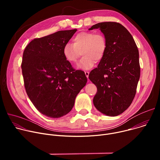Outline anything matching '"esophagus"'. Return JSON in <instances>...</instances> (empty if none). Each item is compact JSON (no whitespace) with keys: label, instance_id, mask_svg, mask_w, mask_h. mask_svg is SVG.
Instances as JSON below:
<instances>
[{"label":"esophagus","instance_id":"1","mask_svg":"<svg viewBox=\"0 0 160 160\" xmlns=\"http://www.w3.org/2000/svg\"><path fill=\"white\" fill-rule=\"evenodd\" d=\"M85 76L87 77V78H88V75H89V72H85Z\"/></svg>","mask_w":160,"mask_h":160}]
</instances>
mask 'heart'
I'll use <instances>...</instances> for the list:
<instances>
[{
    "instance_id": "obj_1",
    "label": "heart",
    "mask_w": 160,
    "mask_h": 160,
    "mask_svg": "<svg viewBox=\"0 0 160 160\" xmlns=\"http://www.w3.org/2000/svg\"><path fill=\"white\" fill-rule=\"evenodd\" d=\"M73 42L64 45L63 55L70 63L76 64L82 53L83 57L78 64V68L82 70H89L94 66L96 61H101L107 48L105 37L92 32L78 33L73 38Z\"/></svg>"
}]
</instances>
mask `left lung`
<instances>
[{"instance_id":"1","label":"left lung","mask_w":160,"mask_h":160,"mask_svg":"<svg viewBox=\"0 0 160 160\" xmlns=\"http://www.w3.org/2000/svg\"><path fill=\"white\" fill-rule=\"evenodd\" d=\"M98 28L106 39L107 48L88 76L98 88L93 103L101 112L116 117L130 106L135 96L141 72L139 50L132 35L118 22H99L88 30Z\"/></svg>"}]
</instances>
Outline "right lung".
I'll return each mask as SVG.
<instances>
[{
	"instance_id": "right-lung-1",
	"label": "right lung",
	"mask_w": 160,
	"mask_h": 160,
	"mask_svg": "<svg viewBox=\"0 0 160 160\" xmlns=\"http://www.w3.org/2000/svg\"><path fill=\"white\" fill-rule=\"evenodd\" d=\"M77 30L35 38L23 52L21 69L27 95L37 109L50 118L69 112L87 82L84 72L75 71L62 52Z\"/></svg>"
}]
</instances>
